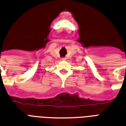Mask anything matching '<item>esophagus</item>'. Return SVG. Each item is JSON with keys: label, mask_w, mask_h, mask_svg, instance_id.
Here are the masks:
<instances>
[{"label": "esophagus", "mask_w": 126, "mask_h": 126, "mask_svg": "<svg viewBox=\"0 0 126 126\" xmlns=\"http://www.w3.org/2000/svg\"><path fill=\"white\" fill-rule=\"evenodd\" d=\"M65 58H62V59H61V60H65Z\"/></svg>", "instance_id": "1"}]
</instances>
